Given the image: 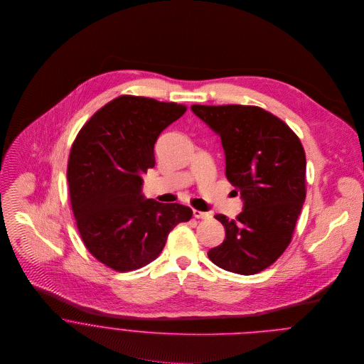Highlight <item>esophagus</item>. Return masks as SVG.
Masks as SVG:
<instances>
[{
  "label": "esophagus",
  "instance_id": "1",
  "mask_svg": "<svg viewBox=\"0 0 364 364\" xmlns=\"http://www.w3.org/2000/svg\"><path fill=\"white\" fill-rule=\"evenodd\" d=\"M208 215H210L208 213L193 208V217H196V218H208Z\"/></svg>",
  "mask_w": 364,
  "mask_h": 364
}]
</instances>
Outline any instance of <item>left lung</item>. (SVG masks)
I'll return each instance as SVG.
<instances>
[{
    "instance_id": "left-lung-1",
    "label": "left lung",
    "mask_w": 364,
    "mask_h": 364,
    "mask_svg": "<svg viewBox=\"0 0 364 364\" xmlns=\"http://www.w3.org/2000/svg\"><path fill=\"white\" fill-rule=\"evenodd\" d=\"M192 110L220 136L227 179L244 200L234 220L214 215L225 240L208 258L228 272L259 273L291 242L306 200L303 144L282 119L259 106L192 105Z\"/></svg>"
}]
</instances>
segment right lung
<instances>
[{"label":"right lung","instance_id":"right-lung-1","mask_svg":"<svg viewBox=\"0 0 364 364\" xmlns=\"http://www.w3.org/2000/svg\"><path fill=\"white\" fill-rule=\"evenodd\" d=\"M185 112V105L122 95L101 107L71 146L67 181L77 228L90 254L116 272L153 262L173 227L192 218L188 206L141 195L158 136Z\"/></svg>","mask_w":364,"mask_h":364}]
</instances>
